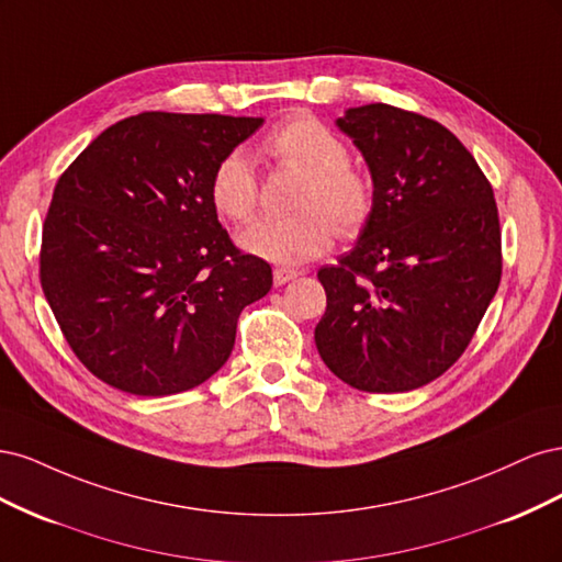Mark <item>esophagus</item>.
Here are the masks:
<instances>
[{
	"mask_svg": "<svg viewBox=\"0 0 562 562\" xmlns=\"http://www.w3.org/2000/svg\"><path fill=\"white\" fill-rule=\"evenodd\" d=\"M300 277L297 269H288V267H277L274 269V283L277 285H283L288 281H295Z\"/></svg>",
	"mask_w": 562,
	"mask_h": 562,
	"instance_id": "34e87169",
	"label": "esophagus"
}]
</instances>
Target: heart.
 Returning a JSON list of instances; mask_svg holds the SVG:
<instances>
[{"label":"heart","instance_id":"b5f03b06","mask_svg":"<svg viewBox=\"0 0 562 562\" xmlns=\"http://www.w3.org/2000/svg\"><path fill=\"white\" fill-rule=\"evenodd\" d=\"M262 151L285 168L302 173L297 213L288 217H260L236 234L241 250L274 265H300L326 252L335 229L353 236L372 213V182L361 168L351 166L349 149L339 135L316 116L300 114L271 131ZM209 196L213 209L244 223L258 206V178L241 151H229L211 173Z\"/></svg>","mask_w":562,"mask_h":562}]
</instances>
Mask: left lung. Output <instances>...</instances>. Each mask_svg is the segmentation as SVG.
<instances>
[{"label":"left lung","instance_id":"obj_1","mask_svg":"<svg viewBox=\"0 0 562 562\" xmlns=\"http://www.w3.org/2000/svg\"><path fill=\"white\" fill-rule=\"evenodd\" d=\"M335 126L363 155L375 203L353 248L318 269L328 307L316 349L353 389L413 391L464 353L497 293L495 194L434 119L375 103L345 110Z\"/></svg>","mask_w":562,"mask_h":562}]
</instances>
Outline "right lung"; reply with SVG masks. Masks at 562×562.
Listing matches in <instances>:
<instances>
[{"label": "right lung", "instance_id": "1", "mask_svg": "<svg viewBox=\"0 0 562 562\" xmlns=\"http://www.w3.org/2000/svg\"><path fill=\"white\" fill-rule=\"evenodd\" d=\"M262 116L143 112L98 135L60 176L42 232L40 277L77 359L133 396L206 382L234 349L271 267L223 229L215 164Z\"/></svg>", "mask_w": 562, "mask_h": 562}]
</instances>
